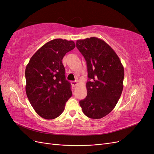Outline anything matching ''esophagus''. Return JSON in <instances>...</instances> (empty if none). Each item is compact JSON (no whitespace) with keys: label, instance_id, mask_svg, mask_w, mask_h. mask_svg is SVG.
<instances>
[{"label":"esophagus","instance_id":"1","mask_svg":"<svg viewBox=\"0 0 154 154\" xmlns=\"http://www.w3.org/2000/svg\"><path fill=\"white\" fill-rule=\"evenodd\" d=\"M71 84L73 87H76L78 85V82L76 81H72L71 82Z\"/></svg>","mask_w":154,"mask_h":154}]
</instances>
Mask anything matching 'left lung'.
<instances>
[{
  "label": "left lung",
  "mask_w": 154,
  "mask_h": 154,
  "mask_svg": "<svg viewBox=\"0 0 154 154\" xmlns=\"http://www.w3.org/2000/svg\"><path fill=\"white\" fill-rule=\"evenodd\" d=\"M76 48L84 57L88 81L87 96L80 101L83 112L101 119L114 109L123 88L124 68L110 46L96 37L78 40Z\"/></svg>",
  "instance_id": "left-lung-1"
}]
</instances>
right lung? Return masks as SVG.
Segmentation results:
<instances>
[{
	"label": "right lung",
	"mask_w": 154,
	"mask_h": 154,
	"mask_svg": "<svg viewBox=\"0 0 154 154\" xmlns=\"http://www.w3.org/2000/svg\"><path fill=\"white\" fill-rule=\"evenodd\" d=\"M75 46L72 40H52L42 46L27 65L25 76L27 98L36 112L45 119L58 117L72 96L62 59Z\"/></svg>",
	"instance_id": "add662e5"
}]
</instances>
